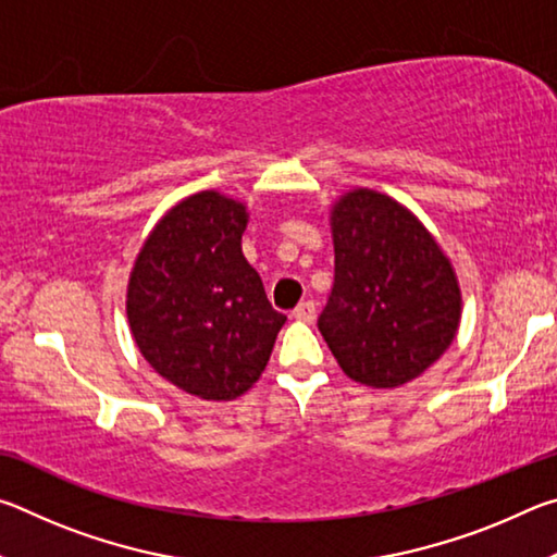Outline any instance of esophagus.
Here are the masks:
<instances>
[{
	"mask_svg": "<svg viewBox=\"0 0 557 557\" xmlns=\"http://www.w3.org/2000/svg\"><path fill=\"white\" fill-rule=\"evenodd\" d=\"M292 317H295L297 322H307V324H312V322H314V317H317V307H314V301H301V305L295 309V312H292Z\"/></svg>",
	"mask_w": 557,
	"mask_h": 557,
	"instance_id": "34e87169",
	"label": "esophagus"
}]
</instances>
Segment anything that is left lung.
Returning <instances> with one entry per match:
<instances>
[{
    "instance_id": "left-lung-1",
    "label": "left lung",
    "mask_w": 557,
    "mask_h": 557,
    "mask_svg": "<svg viewBox=\"0 0 557 557\" xmlns=\"http://www.w3.org/2000/svg\"><path fill=\"white\" fill-rule=\"evenodd\" d=\"M329 223L334 287L319 332L348 379L398 388L455 342L457 272L418 215L373 188L338 196Z\"/></svg>"
}]
</instances>
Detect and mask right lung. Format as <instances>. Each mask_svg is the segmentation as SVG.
<instances>
[{
  "label": "right lung",
  "mask_w": 557,
  "mask_h": 557,
  "mask_svg": "<svg viewBox=\"0 0 557 557\" xmlns=\"http://www.w3.org/2000/svg\"><path fill=\"white\" fill-rule=\"evenodd\" d=\"M248 206L199 191L172 206L137 252L127 322L139 354L188 395L235 400L252 388L287 322L243 256Z\"/></svg>",
  "instance_id": "obj_1"
}]
</instances>
